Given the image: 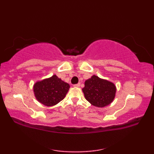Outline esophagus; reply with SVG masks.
I'll return each instance as SVG.
<instances>
[{
	"label": "esophagus",
	"instance_id": "34e87169",
	"mask_svg": "<svg viewBox=\"0 0 154 154\" xmlns=\"http://www.w3.org/2000/svg\"><path fill=\"white\" fill-rule=\"evenodd\" d=\"M80 85H81V84L79 83H77V84H76V85H74V87H80Z\"/></svg>",
	"mask_w": 154,
	"mask_h": 154
}]
</instances>
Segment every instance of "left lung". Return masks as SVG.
Returning <instances> with one entry per match:
<instances>
[{"label":"left lung","mask_w":154,"mask_h":154,"mask_svg":"<svg viewBox=\"0 0 154 154\" xmlns=\"http://www.w3.org/2000/svg\"><path fill=\"white\" fill-rule=\"evenodd\" d=\"M82 91L88 102L94 106L103 108L114 100L116 87L110 81L93 75L90 79L85 81Z\"/></svg>","instance_id":"left-lung-1"}]
</instances>
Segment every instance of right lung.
<instances>
[{
	"label": "right lung",
	"instance_id": "add662e5",
	"mask_svg": "<svg viewBox=\"0 0 154 154\" xmlns=\"http://www.w3.org/2000/svg\"><path fill=\"white\" fill-rule=\"evenodd\" d=\"M70 86L56 75L38 81L33 87L35 99L44 106H52L57 104L66 96Z\"/></svg>",
	"mask_w": 154,
	"mask_h": 154
}]
</instances>
